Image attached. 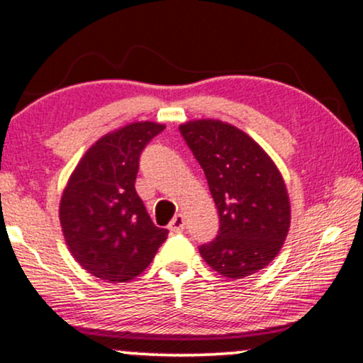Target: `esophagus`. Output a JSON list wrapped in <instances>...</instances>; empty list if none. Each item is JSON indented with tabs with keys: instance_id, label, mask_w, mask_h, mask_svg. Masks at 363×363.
<instances>
[{
	"instance_id": "esophagus-1",
	"label": "esophagus",
	"mask_w": 363,
	"mask_h": 363,
	"mask_svg": "<svg viewBox=\"0 0 363 363\" xmlns=\"http://www.w3.org/2000/svg\"><path fill=\"white\" fill-rule=\"evenodd\" d=\"M184 227H186V218H184V215H182V213L175 215V217L172 218V220H170V224H169L170 233H181V230H184Z\"/></svg>"
}]
</instances>
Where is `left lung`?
<instances>
[{"label":"left lung","instance_id":"obj_1","mask_svg":"<svg viewBox=\"0 0 363 363\" xmlns=\"http://www.w3.org/2000/svg\"><path fill=\"white\" fill-rule=\"evenodd\" d=\"M179 129L200 162L220 217L218 236L200 246L203 260L227 279L265 269L291 225L288 188L276 162L245 130L217 118L189 121Z\"/></svg>","mask_w":363,"mask_h":363}]
</instances>
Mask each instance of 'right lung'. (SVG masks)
Segmentation results:
<instances>
[{"label":"right lung","mask_w":363,"mask_h":363,"mask_svg":"<svg viewBox=\"0 0 363 363\" xmlns=\"http://www.w3.org/2000/svg\"><path fill=\"white\" fill-rule=\"evenodd\" d=\"M165 129L143 121L110 130L75 165L60 200L72 257L91 276L127 282L145 272L169 230L151 222L136 193L139 155Z\"/></svg>","instance_id":"obj_1"}]
</instances>
